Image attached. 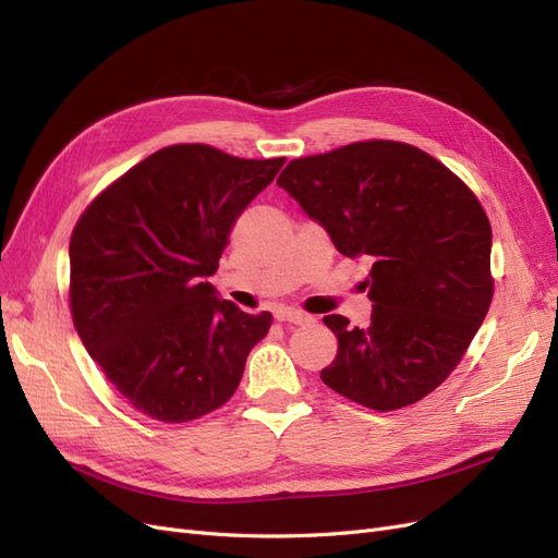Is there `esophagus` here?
<instances>
[{
  "label": "esophagus",
  "mask_w": 558,
  "mask_h": 558,
  "mask_svg": "<svg viewBox=\"0 0 558 558\" xmlns=\"http://www.w3.org/2000/svg\"><path fill=\"white\" fill-rule=\"evenodd\" d=\"M275 318L283 320V324H295V326H302V324H307V320H310L307 314H302V312L291 310V307H277Z\"/></svg>",
  "instance_id": "1"
}]
</instances>
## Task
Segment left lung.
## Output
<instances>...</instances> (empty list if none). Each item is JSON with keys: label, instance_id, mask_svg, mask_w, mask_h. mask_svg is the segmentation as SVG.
Returning a JSON list of instances; mask_svg holds the SVG:
<instances>
[{"label": "left lung", "instance_id": "left-lung-1", "mask_svg": "<svg viewBox=\"0 0 558 558\" xmlns=\"http://www.w3.org/2000/svg\"><path fill=\"white\" fill-rule=\"evenodd\" d=\"M347 258L369 263L365 328L324 316L332 391L388 412L459 365L492 305V226L468 185L416 146L359 142L291 160L277 179Z\"/></svg>", "mask_w": 558, "mask_h": 558}]
</instances>
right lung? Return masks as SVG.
<instances>
[{
  "label": "right lung",
  "instance_id": "1",
  "mask_svg": "<svg viewBox=\"0 0 558 558\" xmlns=\"http://www.w3.org/2000/svg\"><path fill=\"white\" fill-rule=\"evenodd\" d=\"M283 162L232 158L205 144L167 146L78 218L70 242L74 326L137 412L183 424L238 391L272 314L238 310L209 277L238 218Z\"/></svg>",
  "mask_w": 558,
  "mask_h": 558
}]
</instances>
